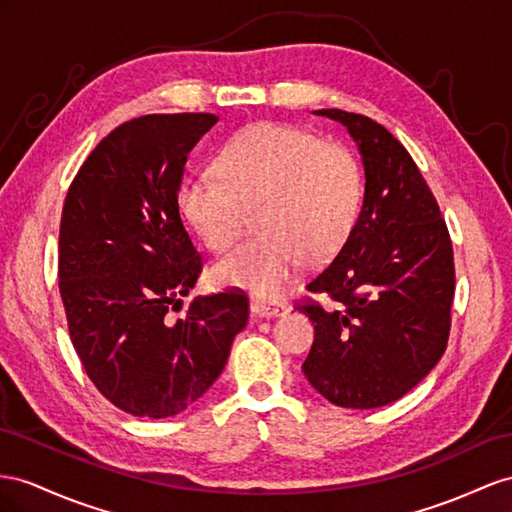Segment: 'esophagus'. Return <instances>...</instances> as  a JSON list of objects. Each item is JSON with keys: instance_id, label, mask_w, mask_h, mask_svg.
Instances as JSON below:
<instances>
[{"instance_id": "obj_1", "label": "esophagus", "mask_w": 512, "mask_h": 512, "mask_svg": "<svg viewBox=\"0 0 512 512\" xmlns=\"http://www.w3.org/2000/svg\"><path fill=\"white\" fill-rule=\"evenodd\" d=\"M251 311L257 318H279L283 313L290 311L285 303H266V300H253Z\"/></svg>"}]
</instances>
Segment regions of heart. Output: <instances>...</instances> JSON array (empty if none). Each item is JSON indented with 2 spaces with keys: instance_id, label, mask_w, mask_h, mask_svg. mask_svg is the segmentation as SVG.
<instances>
[{
  "instance_id": "heart-1",
  "label": "heart",
  "mask_w": 512,
  "mask_h": 512,
  "mask_svg": "<svg viewBox=\"0 0 512 512\" xmlns=\"http://www.w3.org/2000/svg\"><path fill=\"white\" fill-rule=\"evenodd\" d=\"M214 168L181 179V216L214 253L240 240L244 209L257 207L259 229L209 270L218 287L279 296L305 261L331 259L357 222L363 183L355 153L311 131L251 125L222 147Z\"/></svg>"
}]
</instances>
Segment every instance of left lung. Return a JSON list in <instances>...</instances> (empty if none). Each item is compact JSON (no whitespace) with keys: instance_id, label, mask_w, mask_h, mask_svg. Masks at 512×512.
<instances>
[{"instance_id":"8db88e82","label":"left lung","mask_w":512,"mask_h":512,"mask_svg":"<svg viewBox=\"0 0 512 512\" xmlns=\"http://www.w3.org/2000/svg\"><path fill=\"white\" fill-rule=\"evenodd\" d=\"M313 114L348 129L365 190L342 251L307 285L329 305L298 307L316 324L303 372L329 402L376 409L409 393L445 352L452 242L413 157L383 125L344 110Z\"/></svg>"}]
</instances>
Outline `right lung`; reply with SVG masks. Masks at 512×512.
Returning <instances> with one entry per match:
<instances>
[{
    "label": "right lung",
    "mask_w": 512,
    "mask_h": 512,
    "mask_svg": "<svg viewBox=\"0 0 512 512\" xmlns=\"http://www.w3.org/2000/svg\"><path fill=\"white\" fill-rule=\"evenodd\" d=\"M216 114H149L116 127L67 192L58 277L69 333L90 381L121 411H186L225 370L248 320L242 292L196 296L201 272L177 190Z\"/></svg>",
    "instance_id": "add662e5"
}]
</instances>
